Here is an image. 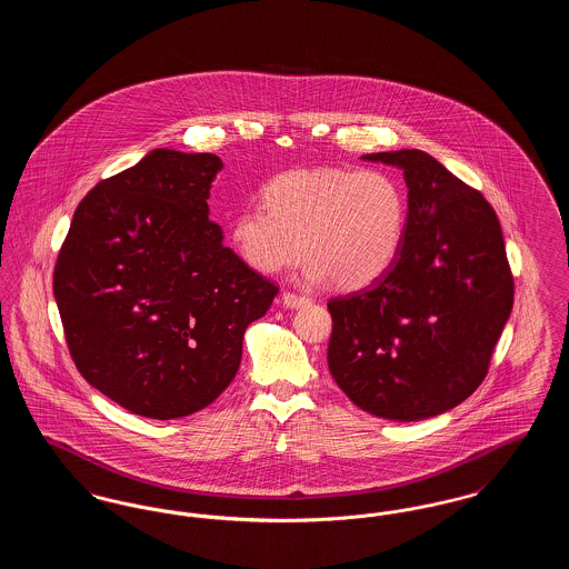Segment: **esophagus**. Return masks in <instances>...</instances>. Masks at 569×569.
<instances>
[{
	"label": "esophagus",
	"mask_w": 569,
	"mask_h": 569,
	"mask_svg": "<svg viewBox=\"0 0 569 569\" xmlns=\"http://www.w3.org/2000/svg\"><path fill=\"white\" fill-rule=\"evenodd\" d=\"M281 302H283V307H288V309H298V307L307 305L309 300L305 297L292 295V292H283V295H281Z\"/></svg>",
	"instance_id": "1"
}]
</instances>
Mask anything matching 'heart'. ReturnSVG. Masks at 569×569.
I'll use <instances>...</instances> for the list:
<instances>
[{"mask_svg":"<svg viewBox=\"0 0 569 569\" xmlns=\"http://www.w3.org/2000/svg\"><path fill=\"white\" fill-rule=\"evenodd\" d=\"M262 196L264 204L239 209L228 228L253 271H281L305 249L307 281L330 277L341 290H360L401 256L407 193L386 170L297 168L272 177Z\"/></svg>","mask_w":569,"mask_h":569,"instance_id":"1","label":"heart"}]
</instances>
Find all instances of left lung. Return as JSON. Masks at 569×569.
Instances as JSON below:
<instances>
[{"instance_id": "8db88e82", "label": "left lung", "mask_w": 569, "mask_h": 569, "mask_svg": "<svg viewBox=\"0 0 569 569\" xmlns=\"http://www.w3.org/2000/svg\"><path fill=\"white\" fill-rule=\"evenodd\" d=\"M362 160L403 170L406 241L376 283L330 298L328 369L353 406L416 422L459 406L487 378L515 279L480 191L418 149Z\"/></svg>"}]
</instances>
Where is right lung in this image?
<instances>
[{
    "mask_svg": "<svg viewBox=\"0 0 569 569\" xmlns=\"http://www.w3.org/2000/svg\"><path fill=\"white\" fill-rule=\"evenodd\" d=\"M213 153L153 149L77 207L53 292L82 378L136 416L172 420L237 376L247 326L277 286L223 244Z\"/></svg>",
    "mask_w": 569,
    "mask_h": 569,
    "instance_id": "obj_1",
    "label": "right lung"
}]
</instances>
